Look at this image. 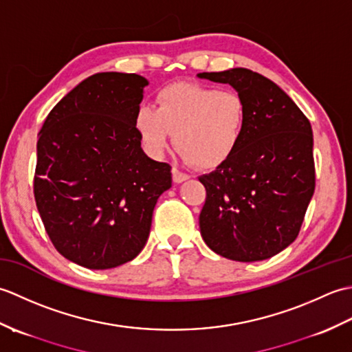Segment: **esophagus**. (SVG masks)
<instances>
[{
    "mask_svg": "<svg viewBox=\"0 0 352 352\" xmlns=\"http://www.w3.org/2000/svg\"><path fill=\"white\" fill-rule=\"evenodd\" d=\"M172 178H174L175 183H183V182L188 180L189 175L186 174V172H182V170H178L177 168H174V169H172Z\"/></svg>",
    "mask_w": 352,
    "mask_h": 352,
    "instance_id": "1",
    "label": "esophagus"
}]
</instances>
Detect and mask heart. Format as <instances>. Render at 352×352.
Here are the masks:
<instances>
[{"mask_svg":"<svg viewBox=\"0 0 352 352\" xmlns=\"http://www.w3.org/2000/svg\"><path fill=\"white\" fill-rule=\"evenodd\" d=\"M248 106L236 91L193 83L160 89L155 109L142 106L136 129L146 151L162 157L174 131L178 153L186 162L216 166L230 159L243 139Z\"/></svg>","mask_w":352,"mask_h":352,"instance_id":"1","label":"heart"}]
</instances>
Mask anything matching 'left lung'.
I'll return each mask as SVG.
<instances>
[{"instance_id": "obj_1", "label": "left lung", "mask_w": 352, "mask_h": 352, "mask_svg": "<svg viewBox=\"0 0 352 352\" xmlns=\"http://www.w3.org/2000/svg\"><path fill=\"white\" fill-rule=\"evenodd\" d=\"M198 77L230 85L248 106L233 155L199 177L207 192L201 236L226 258L266 260L295 241L315 192L310 121L283 89L251 69Z\"/></svg>"}]
</instances>
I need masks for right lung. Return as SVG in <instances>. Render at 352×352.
Here are the masks:
<instances>
[{"instance_id":"right-lung-1","label":"right lung","mask_w":352,"mask_h":352,"mask_svg":"<svg viewBox=\"0 0 352 352\" xmlns=\"http://www.w3.org/2000/svg\"><path fill=\"white\" fill-rule=\"evenodd\" d=\"M148 80L100 72L65 95L37 139L34 199L56 250L111 269L144 250L170 166L144 153L136 113Z\"/></svg>"}]
</instances>
